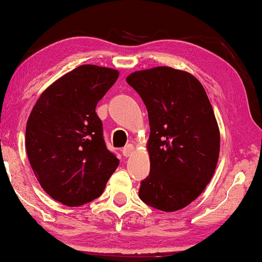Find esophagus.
Instances as JSON below:
<instances>
[{
  "instance_id": "obj_1",
  "label": "esophagus",
  "mask_w": 262,
  "mask_h": 262,
  "mask_svg": "<svg viewBox=\"0 0 262 262\" xmlns=\"http://www.w3.org/2000/svg\"><path fill=\"white\" fill-rule=\"evenodd\" d=\"M134 151H135V148H134V145H131V144H128V145H126L125 146V148L123 149V155L125 156V157H130L132 154H134Z\"/></svg>"
}]
</instances>
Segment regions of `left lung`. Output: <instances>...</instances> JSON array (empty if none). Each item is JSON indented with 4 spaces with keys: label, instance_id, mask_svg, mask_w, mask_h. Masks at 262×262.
<instances>
[{
    "label": "left lung",
    "instance_id": "8db88e82",
    "mask_svg": "<svg viewBox=\"0 0 262 262\" xmlns=\"http://www.w3.org/2000/svg\"><path fill=\"white\" fill-rule=\"evenodd\" d=\"M126 82L144 102L150 125V173L139 198L164 212L184 209L205 189L220 156V128L205 89L192 74L169 67L135 71Z\"/></svg>",
    "mask_w": 262,
    "mask_h": 262
}]
</instances>
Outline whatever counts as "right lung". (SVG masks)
<instances>
[{"mask_svg": "<svg viewBox=\"0 0 262 262\" xmlns=\"http://www.w3.org/2000/svg\"><path fill=\"white\" fill-rule=\"evenodd\" d=\"M119 71L77 67L39 96L26 125V151L42 189L67 206H81L102 194L119 166L106 148L96 105Z\"/></svg>", "mask_w": 262, "mask_h": 262, "instance_id": "1", "label": "right lung"}]
</instances>
